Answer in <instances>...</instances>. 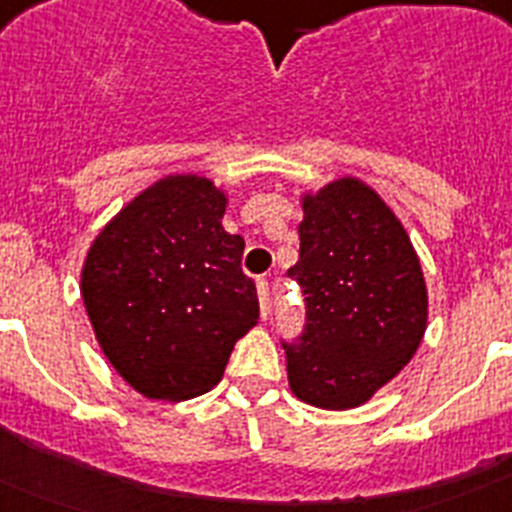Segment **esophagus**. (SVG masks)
Here are the masks:
<instances>
[{
    "label": "esophagus",
    "instance_id": "esophagus-1",
    "mask_svg": "<svg viewBox=\"0 0 512 512\" xmlns=\"http://www.w3.org/2000/svg\"><path fill=\"white\" fill-rule=\"evenodd\" d=\"M256 295H259L261 315L266 318V312H269V282H266V279H259V282H256Z\"/></svg>",
    "mask_w": 512,
    "mask_h": 512
}]
</instances>
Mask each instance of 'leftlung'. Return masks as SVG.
<instances>
[{"mask_svg": "<svg viewBox=\"0 0 512 512\" xmlns=\"http://www.w3.org/2000/svg\"><path fill=\"white\" fill-rule=\"evenodd\" d=\"M300 261L287 271L305 295V328L287 351L289 387L315 408H359L413 359L428 295L408 233L359 179L302 200Z\"/></svg>", "mask_w": 512, "mask_h": 512, "instance_id": "1", "label": "left lung"}]
</instances>
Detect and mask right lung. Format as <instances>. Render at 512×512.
Listing matches in <instances>:
<instances>
[{"mask_svg": "<svg viewBox=\"0 0 512 512\" xmlns=\"http://www.w3.org/2000/svg\"><path fill=\"white\" fill-rule=\"evenodd\" d=\"M225 194L205 176H166L104 225L81 269L94 336L130 387L189 400L223 379L235 341L259 320L241 269L243 238L223 228Z\"/></svg>", "mask_w": 512, "mask_h": 512, "instance_id": "add662e5", "label": "right lung"}]
</instances>
